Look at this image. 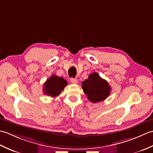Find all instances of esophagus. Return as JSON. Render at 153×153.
Returning a JSON list of instances; mask_svg holds the SVG:
<instances>
[{"label":"esophagus","mask_w":153,"mask_h":153,"mask_svg":"<svg viewBox=\"0 0 153 153\" xmlns=\"http://www.w3.org/2000/svg\"><path fill=\"white\" fill-rule=\"evenodd\" d=\"M70 82L74 84H76V83H77V82H78V80H77V79H76V78H71Z\"/></svg>","instance_id":"obj_1"}]
</instances>
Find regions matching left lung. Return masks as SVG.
<instances>
[{"label": "left lung", "mask_w": 153, "mask_h": 153, "mask_svg": "<svg viewBox=\"0 0 153 153\" xmlns=\"http://www.w3.org/2000/svg\"><path fill=\"white\" fill-rule=\"evenodd\" d=\"M82 83L84 93L90 101L94 103L105 100L111 91V87L108 82L97 72L91 74L88 78Z\"/></svg>", "instance_id": "obj_1"}]
</instances>
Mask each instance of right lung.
<instances>
[{"mask_svg":"<svg viewBox=\"0 0 153 153\" xmlns=\"http://www.w3.org/2000/svg\"><path fill=\"white\" fill-rule=\"evenodd\" d=\"M68 82L63 77L52 75L43 85V93L51 97H55L60 95V92L67 85Z\"/></svg>","mask_w":153,"mask_h":153,"instance_id":"right-lung-1","label":"right lung"}]
</instances>
